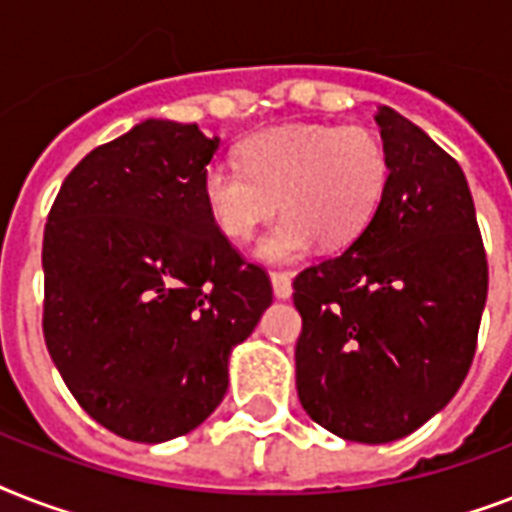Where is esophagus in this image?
<instances>
[{
    "label": "esophagus",
    "mask_w": 512,
    "mask_h": 512,
    "mask_svg": "<svg viewBox=\"0 0 512 512\" xmlns=\"http://www.w3.org/2000/svg\"><path fill=\"white\" fill-rule=\"evenodd\" d=\"M271 284H273V295L279 297V300H287V297H292V279H289L287 273L273 271Z\"/></svg>",
    "instance_id": "34e87169"
}]
</instances>
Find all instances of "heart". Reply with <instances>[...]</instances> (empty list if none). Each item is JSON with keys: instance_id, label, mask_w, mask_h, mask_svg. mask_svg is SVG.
<instances>
[{"instance_id": "obj_1", "label": "heart", "mask_w": 512, "mask_h": 512, "mask_svg": "<svg viewBox=\"0 0 512 512\" xmlns=\"http://www.w3.org/2000/svg\"><path fill=\"white\" fill-rule=\"evenodd\" d=\"M241 170L207 167L201 199L225 239L249 241L281 204L287 217L257 247L271 263L295 260L319 239L348 247L372 223L388 191L382 140L361 124H284L236 148Z\"/></svg>"}]
</instances>
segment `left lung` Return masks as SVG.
I'll return each instance as SVG.
<instances>
[{"label": "left lung", "mask_w": 512, "mask_h": 512, "mask_svg": "<svg viewBox=\"0 0 512 512\" xmlns=\"http://www.w3.org/2000/svg\"><path fill=\"white\" fill-rule=\"evenodd\" d=\"M390 180L345 252L295 279L297 396L313 422L358 444L425 425L460 390L489 289L460 164L425 132L377 111Z\"/></svg>", "instance_id": "1"}]
</instances>
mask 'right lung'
Masks as SVG:
<instances>
[{
  "instance_id": "obj_1",
  "label": "right lung",
  "mask_w": 512,
  "mask_h": 512,
  "mask_svg": "<svg viewBox=\"0 0 512 512\" xmlns=\"http://www.w3.org/2000/svg\"><path fill=\"white\" fill-rule=\"evenodd\" d=\"M217 146L196 124H135L68 172L44 225L47 350L84 412L140 444L215 412L273 300L201 199Z\"/></svg>"
}]
</instances>
